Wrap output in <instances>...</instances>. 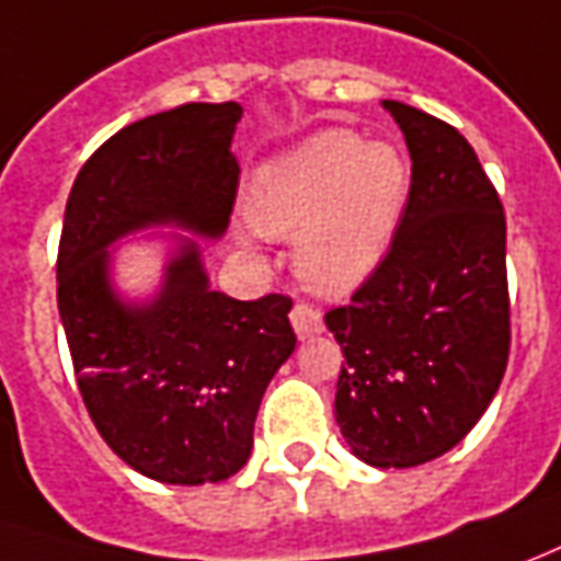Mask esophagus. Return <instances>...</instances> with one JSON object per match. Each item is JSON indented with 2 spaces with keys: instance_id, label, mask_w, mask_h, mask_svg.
<instances>
[{
  "instance_id": "obj_1",
  "label": "esophagus",
  "mask_w": 561,
  "mask_h": 561,
  "mask_svg": "<svg viewBox=\"0 0 561 561\" xmlns=\"http://www.w3.org/2000/svg\"><path fill=\"white\" fill-rule=\"evenodd\" d=\"M291 328L297 331V336H316L321 334L324 321H321V309L309 307V304H294L291 309Z\"/></svg>"
}]
</instances>
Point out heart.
I'll list each match as a JSON object with an SVG mask.
<instances>
[{"instance_id": "b5f03b06", "label": "heart", "mask_w": 561, "mask_h": 561, "mask_svg": "<svg viewBox=\"0 0 561 561\" xmlns=\"http://www.w3.org/2000/svg\"><path fill=\"white\" fill-rule=\"evenodd\" d=\"M413 172L394 142L324 130L257 170L249 218L267 237H297L294 261L324 294L358 288L389 254Z\"/></svg>"}]
</instances>
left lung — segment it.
Wrapping results in <instances>:
<instances>
[{"label":"left lung","mask_w":561,"mask_h":561,"mask_svg":"<svg viewBox=\"0 0 561 561\" xmlns=\"http://www.w3.org/2000/svg\"><path fill=\"white\" fill-rule=\"evenodd\" d=\"M382 105L413 158L410 203L382 264L324 321L346 358L334 407L352 453L416 468L477 425L507 370V221L453 124Z\"/></svg>","instance_id":"left-lung-1"}]
</instances>
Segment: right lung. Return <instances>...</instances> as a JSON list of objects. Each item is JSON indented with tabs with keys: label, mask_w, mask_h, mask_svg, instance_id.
Returning <instances> with one entry per match:
<instances>
[{
	"label": "right lung",
	"mask_w": 561,
	"mask_h": 561,
	"mask_svg": "<svg viewBox=\"0 0 561 561\" xmlns=\"http://www.w3.org/2000/svg\"><path fill=\"white\" fill-rule=\"evenodd\" d=\"M237 103H185L105 139L78 172L57 252V307L78 391L130 468L179 485L218 483L252 456L257 407L297 336L291 297L233 300L209 288L182 242L163 291L127 307L108 285V245L148 225L225 233L240 163Z\"/></svg>",
	"instance_id": "add662e5"
}]
</instances>
